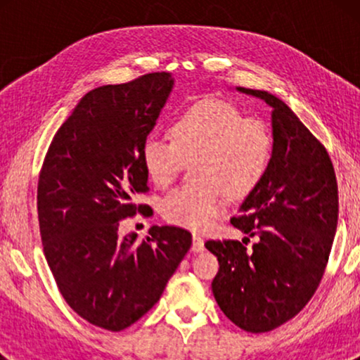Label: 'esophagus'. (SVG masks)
<instances>
[{"mask_svg":"<svg viewBox=\"0 0 360 360\" xmlns=\"http://www.w3.org/2000/svg\"><path fill=\"white\" fill-rule=\"evenodd\" d=\"M191 249L195 250V252H201V250L205 249V240L201 238L200 234H193V244H191Z\"/></svg>","mask_w":360,"mask_h":360,"instance_id":"1","label":"esophagus"}]
</instances>
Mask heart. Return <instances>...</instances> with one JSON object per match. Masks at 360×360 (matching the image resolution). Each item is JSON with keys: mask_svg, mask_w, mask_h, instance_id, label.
Segmentation results:
<instances>
[{"mask_svg": "<svg viewBox=\"0 0 360 360\" xmlns=\"http://www.w3.org/2000/svg\"><path fill=\"white\" fill-rule=\"evenodd\" d=\"M172 139L149 136L142 146V162L157 186H169L185 162H195L198 184L172 190L162 201L170 223L206 229L223 214L233 198L252 193L267 175L274 139L259 117H244L224 101H200L170 127Z\"/></svg>", "mask_w": 360, "mask_h": 360, "instance_id": "obj_1", "label": "heart"}]
</instances>
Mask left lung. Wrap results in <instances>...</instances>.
<instances>
[{
  "instance_id": "left-lung-1",
  "label": "left lung",
  "mask_w": 360,
  "mask_h": 360,
  "mask_svg": "<svg viewBox=\"0 0 360 360\" xmlns=\"http://www.w3.org/2000/svg\"><path fill=\"white\" fill-rule=\"evenodd\" d=\"M238 90L274 108L269 172L231 218L257 243L205 245L219 262L211 290L221 311L244 331L267 333L297 316L321 282L338 228V181L326 147L282 100Z\"/></svg>"
}]
</instances>
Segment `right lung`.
<instances>
[{"mask_svg": "<svg viewBox=\"0 0 360 360\" xmlns=\"http://www.w3.org/2000/svg\"><path fill=\"white\" fill-rule=\"evenodd\" d=\"M174 80L152 72L88 91L56 132L37 184V216L47 264L73 311L122 331L159 302L191 245L190 231L152 226L120 238L121 219L152 208L142 146Z\"/></svg>", "mask_w": 360, "mask_h": 360, "instance_id": "1", "label": "right lung"}]
</instances>
